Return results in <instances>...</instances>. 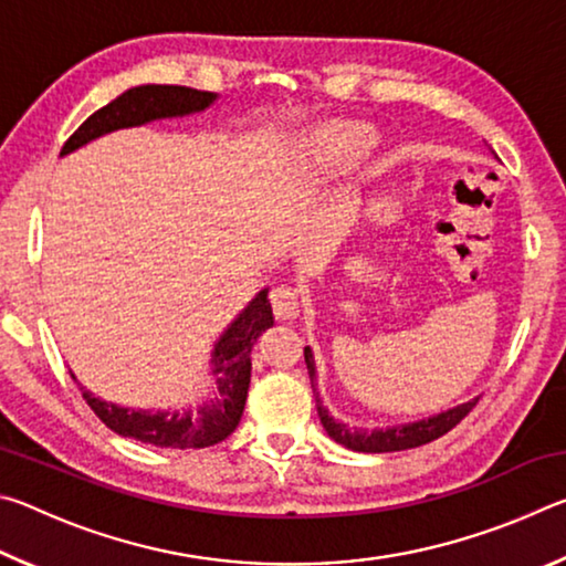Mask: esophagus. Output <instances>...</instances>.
Here are the masks:
<instances>
[{"label":"esophagus","mask_w":566,"mask_h":566,"mask_svg":"<svg viewBox=\"0 0 566 566\" xmlns=\"http://www.w3.org/2000/svg\"><path fill=\"white\" fill-rule=\"evenodd\" d=\"M270 300H272V310L276 314V319H294L302 310L300 294H296V290H292L290 284L274 286Z\"/></svg>","instance_id":"1"}]
</instances>
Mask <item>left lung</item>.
Here are the masks:
<instances>
[{
    "label": "left lung",
    "mask_w": 566,
    "mask_h": 566,
    "mask_svg": "<svg viewBox=\"0 0 566 566\" xmlns=\"http://www.w3.org/2000/svg\"><path fill=\"white\" fill-rule=\"evenodd\" d=\"M304 361L306 369H310V379H312V389H314V399H317V415L322 419V427L327 429V434L334 439L337 444H344L352 452H367V454H381V452H401V449H415L421 444L434 442V439L444 437L449 429H454L459 421H462L469 411L474 409L479 401H464L454 409H447L442 415H434L429 419H419V421H409V424H397V427H387V429H349L344 421L334 419L327 407L322 405L319 391H317V367H314V354L310 347H304Z\"/></svg>",
    "instance_id": "1"
}]
</instances>
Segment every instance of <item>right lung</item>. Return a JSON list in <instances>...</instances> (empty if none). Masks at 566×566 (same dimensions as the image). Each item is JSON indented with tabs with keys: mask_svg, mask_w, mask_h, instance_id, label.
Segmentation results:
<instances>
[{
	"mask_svg": "<svg viewBox=\"0 0 566 566\" xmlns=\"http://www.w3.org/2000/svg\"><path fill=\"white\" fill-rule=\"evenodd\" d=\"M214 92H199L191 87H177V84H142L132 87L107 107H102L64 142L60 157L80 149L87 142L102 137V134L139 127V124L187 117V114L205 112L214 104ZM266 292L249 302L242 314L229 324L222 337L217 339L212 352V391L199 407L175 409V411H147L112 405L94 397L92 391L82 389L94 415H97L112 432L119 437L137 439L142 444L161 447V449H205L222 442L234 432L239 419H242L249 377H252V347L264 329L274 324L272 304Z\"/></svg>",
	"mask_w": 566,
	"mask_h": 566,
	"instance_id": "right-lung-1",
	"label": "right lung"
}]
</instances>
